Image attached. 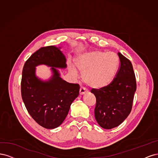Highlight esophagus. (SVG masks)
Wrapping results in <instances>:
<instances>
[{
  "label": "esophagus",
  "instance_id": "esophagus-1",
  "mask_svg": "<svg viewBox=\"0 0 158 158\" xmlns=\"http://www.w3.org/2000/svg\"><path fill=\"white\" fill-rule=\"evenodd\" d=\"M86 91H87V90H86L85 88L81 87L79 89V94H80V95H82V94H85V93H86Z\"/></svg>",
  "mask_w": 158,
  "mask_h": 158
}]
</instances>
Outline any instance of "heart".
Listing matches in <instances>:
<instances>
[{
    "mask_svg": "<svg viewBox=\"0 0 158 158\" xmlns=\"http://www.w3.org/2000/svg\"><path fill=\"white\" fill-rule=\"evenodd\" d=\"M119 60L114 52L94 50L80 55L75 60V67L71 65L69 72L77 76L83 73L84 82L90 87L102 89L110 85L118 72Z\"/></svg>",
    "mask_w": 158,
    "mask_h": 158,
    "instance_id": "1",
    "label": "heart"
}]
</instances>
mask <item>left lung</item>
<instances>
[{
    "mask_svg": "<svg viewBox=\"0 0 158 158\" xmlns=\"http://www.w3.org/2000/svg\"><path fill=\"white\" fill-rule=\"evenodd\" d=\"M120 65L116 77L110 85L93 89L96 103L94 116L99 125L106 129L119 126L131 111L136 83L131 61L118 52Z\"/></svg>",
    "mask_w": 158,
    "mask_h": 158,
    "instance_id": "1",
    "label": "left lung"
}]
</instances>
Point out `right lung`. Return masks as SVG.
Instances as JSON below:
<instances>
[{
    "instance_id": "obj_1",
    "label": "right lung",
    "mask_w": 158,
    "mask_h": 158,
    "mask_svg": "<svg viewBox=\"0 0 158 158\" xmlns=\"http://www.w3.org/2000/svg\"><path fill=\"white\" fill-rule=\"evenodd\" d=\"M52 67L53 75L44 81L35 75L36 66ZM66 58L60 48L48 46L40 48L25 62L22 72L21 93L29 114L44 128L59 127L68 115L71 104L79 96V85L60 77L57 69L66 68Z\"/></svg>"
}]
</instances>
